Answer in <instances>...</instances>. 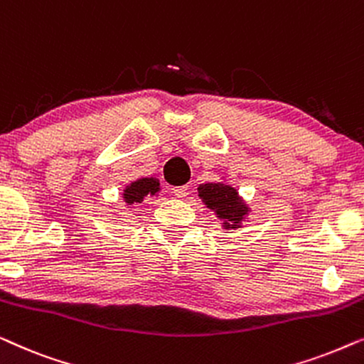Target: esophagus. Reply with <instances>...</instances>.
Wrapping results in <instances>:
<instances>
[{
    "label": "esophagus",
    "mask_w": 364,
    "mask_h": 364,
    "mask_svg": "<svg viewBox=\"0 0 364 364\" xmlns=\"http://www.w3.org/2000/svg\"><path fill=\"white\" fill-rule=\"evenodd\" d=\"M187 191H188V187L187 186H182V187H173L172 188V193L173 196H176L177 198H183L187 196Z\"/></svg>",
    "instance_id": "34e87169"
}]
</instances>
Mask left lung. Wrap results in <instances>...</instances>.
Returning <instances> with one entry per match:
<instances>
[{"label":"left lung","mask_w":364,"mask_h":364,"mask_svg":"<svg viewBox=\"0 0 364 364\" xmlns=\"http://www.w3.org/2000/svg\"><path fill=\"white\" fill-rule=\"evenodd\" d=\"M197 192L203 205L210 208L213 215L220 220L222 230H240L245 225L252 208L227 178L222 177L218 182L200 183Z\"/></svg>","instance_id":"8db88e82"}]
</instances>
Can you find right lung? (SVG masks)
<instances>
[{"label": "right lung", "mask_w": 364, "mask_h": 364, "mask_svg": "<svg viewBox=\"0 0 364 364\" xmlns=\"http://www.w3.org/2000/svg\"><path fill=\"white\" fill-rule=\"evenodd\" d=\"M161 191V181L157 177H139L122 188V200L126 203V208H129L134 203H142L146 198L159 197Z\"/></svg>", "instance_id": "right-lung-1"}]
</instances>
